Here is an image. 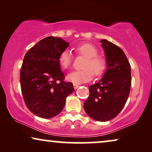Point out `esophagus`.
Returning a JSON list of instances; mask_svg holds the SVG:
<instances>
[{
    "instance_id": "obj_1",
    "label": "esophagus",
    "mask_w": 152,
    "mask_h": 152,
    "mask_svg": "<svg viewBox=\"0 0 152 152\" xmlns=\"http://www.w3.org/2000/svg\"><path fill=\"white\" fill-rule=\"evenodd\" d=\"M78 87H79V86H78V85H76V84H74V90H76V89H77Z\"/></svg>"
}]
</instances>
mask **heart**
Returning a JSON list of instances; mask_svg holds the SVG:
<instances>
[{"instance_id":"1","label":"heart","mask_w":152,"mask_h":152,"mask_svg":"<svg viewBox=\"0 0 152 152\" xmlns=\"http://www.w3.org/2000/svg\"><path fill=\"white\" fill-rule=\"evenodd\" d=\"M78 53L87 58L83 70L73 71L66 76L67 81L74 84H81L92 80L93 72L96 76L103 74L106 67V62L103 58L96 56L97 49L90 44H83L76 48ZM59 63L62 68L68 69L72 64V56L67 49L62 51L59 56Z\"/></svg>"}]
</instances>
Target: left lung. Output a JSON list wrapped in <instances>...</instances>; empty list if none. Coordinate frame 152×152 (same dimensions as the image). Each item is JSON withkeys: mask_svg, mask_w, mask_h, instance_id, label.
<instances>
[{"mask_svg": "<svg viewBox=\"0 0 152 152\" xmlns=\"http://www.w3.org/2000/svg\"><path fill=\"white\" fill-rule=\"evenodd\" d=\"M107 69L99 81L89 87L90 96L84 103L87 115L99 122L117 116L124 108L131 90V66L121 48L107 39L100 41Z\"/></svg>", "mask_w": 152, "mask_h": 152, "instance_id": "8db88e82", "label": "left lung"}]
</instances>
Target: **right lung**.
Returning a JSON list of instances; mask_svg holds the SVG:
<instances>
[{
    "label": "right lung",
    "instance_id": "obj_1",
    "mask_svg": "<svg viewBox=\"0 0 152 152\" xmlns=\"http://www.w3.org/2000/svg\"><path fill=\"white\" fill-rule=\"evenodd\" d=\"M69 44L61 37H47L26 53L20 72L22 94L31 113L42 118L56 116L66 98L74 92L73 84L64 82L59 56Z\"/></svg>",
    "mask_w": 152,
    "mask_h": 152
}]
</instances>
